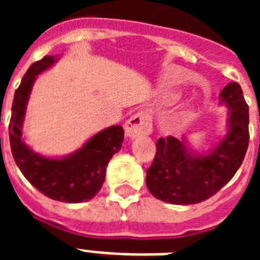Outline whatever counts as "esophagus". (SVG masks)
I'll use <instances>...</instances> for the list:
<instances>
[{
	"label": "esophagus",
	"instance_id": "34e87169",
	"mask_svg": "<svg viewBox=\"0 0 260 260\" xmlns=\"http://www.w3.org/2000/svg\"><path fill=\"white\" fill-rule=\"evenodd\" d=\"M152 132V122L151 117L144 112L135 113L127 119L125 123L126 137L130 139H137V138L150 135Z\"/></svg>",
	"mask_w": 260,
	"mask_h": 260
}]
</instances>
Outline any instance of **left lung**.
Returning a JSON list of instances; mask_svg holds the SVG:
<instances>
[{"label":"left lung","instance_id":"1","mask_svg":"<svg viewBox=\"0 0 260 260\" xmlns=\"http://www.w3.org/2000/svg\"><path fill=\"white\" fill-rule=\"evenodd\" d=\"M219 105L228 109L226 127L208 151H195L186 137L158 139L146 176L147 187L156 199L182 206L201 203L233 178L249 146V107L240 84L224 87Z\"/></svg>","mask_w":260,"mask_h":260}]
</instances>
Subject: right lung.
Returning a JSON list of instances; mask_svg holds the SVG:
<instances>
[{
    "instance_id": "add662e5",
    "label": "right lung",
    "mask_w": 260,
    "mask_h": 260,
    "mask_svg": "<svg viewBox=\"0 0 260 260\" xmlns=\"http://www.w3.org/2000/svg\"><path fill=\"white\" fill-rule=\"evenodd\" d=\"M58 59V56H45L27 70L14 95L9 137L14 160L32 186L54 201L80 203L91 201L100 191L108 162L121 150L125 132L121 125L109 126L92 135L77 151L58 157L35 152L26 143L23 125L32 87L39 75Z\"/></svg>"
}]
</instances>
